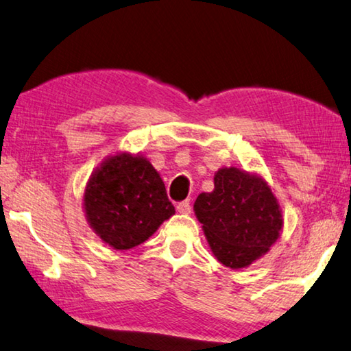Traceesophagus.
Masks as SVG:
<instances>
[{"label":"esophagus","mask_w":351,"mask_h":351,"mask_svg":"<svg viewBox=\"0 0 351 351\" xmlns=\"http://www.w3.org/2000/svg\"><path fill=\"white\" fill-rule=\"evenodd\" d=\"M176 210H178V213H180V214H186V215L191 214V203H189L187 199H186V202L178 203Z\"/></svg>","instance_id":"1"}]
</instances>
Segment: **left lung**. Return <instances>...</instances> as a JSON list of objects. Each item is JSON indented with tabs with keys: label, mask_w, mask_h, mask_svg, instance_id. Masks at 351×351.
Returning a JSON list of instances; mask_svg holds the SVG:
<instances>
[{
	"label": "left lung",
	"mask_w": 351,
	"mask_h": 351,
	"mask_svg": "<svg viewBox=\"0 0 351 351\" xmlns=\"http://www.w3.org/2000/svg\"><path fill=\"white\" fill-rule=\"evenodd\" d=\"M193 210L210 252L230 269H243L270 252L282 231V210L263 176L221 167L214 191L199 193Z\"/></svg>",
	"instance_id": "obj_1"
}]
</instances>
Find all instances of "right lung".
Returning a JSON list of instances; mask_svg holds the SVG:
<instances>
[{
    "label": "right lung",
    "mask_w": 351,
    "mask_h": 351,
    "mask_svg": "<svg viewBox=\"0 0 351 351\" xmlns=\"http://www.w3.org/2000/svg\"><path fill=\"white\" fill-rule=\"evenodd\" d=\"M82 208L90 230L114 250L141 245L175 214L158 170L130 152L108 156L92 171Z\"/></svg>",
    "instance_id": "add662e5"
}]
</instances>
